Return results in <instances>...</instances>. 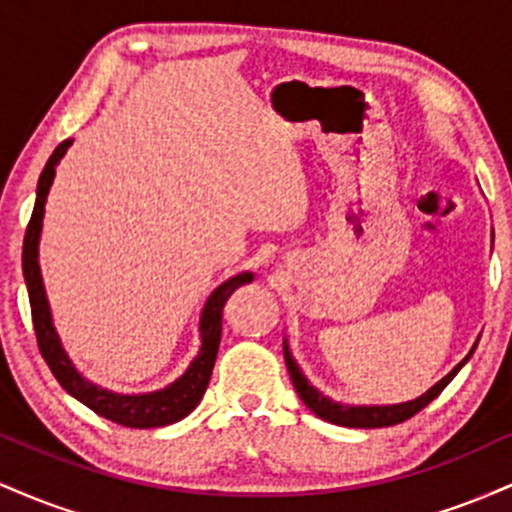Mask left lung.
Here are the masks:
<instances>
[{"instance_id": "1", "label": "left lung", "mask_w": 512, "mask_h": 512, "mask_svg": "<svg viewBox=\"0 0 512 512\" xmlns=\"http://www.w3.org/2000/svg\"><path fill=\"white\" fill-rule=\"evenodd\" d=\"M474 349H477V344L472 346V351H469V354L464 356L462 361L457 363V366L452 368L443 380H438V383L433 385L431 390L424 392L421 397L411 399V402H402V404H358V407H356V404L334 402V399L325 397L320 390H317V387L310 385L308 378L303 375V370L298 368L296 358L291 356L289 339L284 337V361H286V368H289V375L293 380V387H296L298 397H301L305 407L313 411V414L320 416V419L330 421V424H337V426H346V428H385V426H395V424H402V421L411 419V416L419 414V411L424 409L426 404H431L433 399H436L440 392L445 390V385H448L450 380L455 378L457 373H460V368L469 361V356L474 354Z\"/></svg>"}]
</instances>
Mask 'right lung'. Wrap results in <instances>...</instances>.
<instances>
[{
    "mask_svg": "<svg viewBox=\"0 0 512 512\" xmlns=\"http://www.w3.org/2000/svg\"><path fill=\"white\" fill-rule=\"evenodd\" d=\"M72 146V139L64 142L52 151V156L45 163L43 173L38 180V192H35V207L31 223L26 228V238H23V279L28 286V298H31V315L35 337H38L40 354L52 370L64 390L88 409L96 411L103 419L115 421V424L127 428H158L175 424V421L185 419L192 409L202 402L204 392H207L211 370H214L216 354H219L221 342V313L231 293L240 289L243 284H250L255 279L252 272H240L223 281L211 291V296L204 303L202 315H199V351L192 358L190 366L180 378L163 387V390L142 392V395H120V392L105 390V387L91 383L84 375L76 370L72 358L67 356L64 346L60 342L55 325H52V313L48 303V293L43 286V274H40L38 262V245H40V231H43V216H45V202H48V192L55 180V170L60 161Z\"/></svg>",
    "mask_w": 512,
    "mask_h": 512,
    "instance_id": "add662e5",
    "label": "right lung"
}]
</instances>
